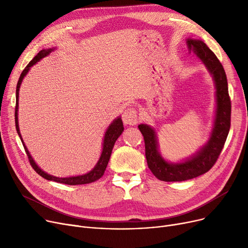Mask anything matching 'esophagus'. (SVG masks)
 <instances>
[{
  "label": "esophagus",
  "instance_id": "34e87169",
  "mask_svg": "<svg viewBox=\"0 0 248 248\" xmlns=\"http://www.w3.org/2000/svg\"><path fill=\"white\" fill-rule=\"evenodd\" d=\"M123 122L125 124H129V125L136 124L138 123V114L136 109L133 108H126L123 113Z\"/></svg>",
  "mask_w": 248,
  "mask_h": 248
}]
</instances>
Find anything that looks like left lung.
Returning <instances> with one entry per match:
<instances>
[{
    "instance_id": "obj_1",
    "label": "left lung",
    "mask_w": 248,
    "mask_h": 248,
    "mask_svg": "<svg viewBox=\"0 0 248 248\" xmlns=\"http://www.w3.org/2000/svg\"><path fill=\"white\" fill-rule=\"evenodd\" d=\"M186 42L190 53L193 52L196 54L213 78L216 99L215 116L212 131L206 144L194 155L177 163L167 161L161 155L155 129L149 124H139L145 140L148 167L155 177L165 182L186 181L209 171L224 147L230 128L231 101L228 94L227 77L222 64L199 39L188 38Z\"/></svg>"
}]
</instances>
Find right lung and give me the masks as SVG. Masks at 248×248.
<instances>
[{
  "label": "right lung",
  "instance_id": "add662e5",
  "mask_svg": "<svg viewBox=\"0 0 248 248\" xmlns=\"http://www.w3.org/2000/svg\"><path fill=\"white\" fill-rule=\"evenodd\" d=\"M56 49V47L53 48H48V49H43L41 50L39 53L29 62V64L26 66V68L23 70V72L20 75L19 81L17 83V89H16V108H15V123H16V129L17 133L22 140V144L24 146V149L26 151V154H27L29 161L31 166L33 167L34 170L36 171V173H38L41 177H43L44 179L48 180V181H54L57 182V183H62V184H67V185H83V184H89L93 183V182L97 181L98 179H100L102 177V175L104 174V171L108 167L110 155L114 146V142L116 141V140L119 139V137L123 134L124 132V124H123V121L121 116H117L114 121H112V123L108 125V127L107 128L106 133H104V137H103V142H102V150L99 155V159L97 161V163L95 164L94 168L93 170H90L89 172H87L86 174L83 175H78V176H71V177H65V178H59V177H55L52 176L46 172H44L42 169L39 167L36 162L34 161V159L32 158V155L30 154V152L28 151L27 147L24 144V140L22 139L21 133H20V128H19V121H18V109H19V90H20V86L22 84V81L25 78V76L28 74V72L30 71L31 67L34 66V65L40 61L42 58L46 57L47 55H49L52 51H54Z\"/></svg>",
  "mask_w": 248,
  "mask_h": 248
}]
</instances>
